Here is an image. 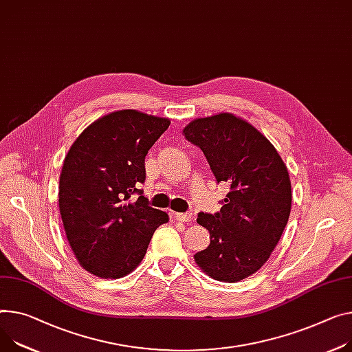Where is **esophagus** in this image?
<instances>
[{
    "label": "esophagus",
    "mask_w": 352,
    "mask_h": 352,
    "mask_svg": "<svg viewBox=\"0 0 352 352\" xmlns=\"http://www.w3.org/2000/svg\"><path fill=\"white\" fill-rule=\"evenodd\" d=\"M175 220L182 223H188L193 220V215L190 212H175Z\"/></svg>",
    "instance_id": "34e87169"
}]
</instances>
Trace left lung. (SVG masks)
Masks as SVG:
<instances>
[{
    "mask_svg": "<svg viewBox=\"0 0 352 352\" xmlns=\"http://www.w3.org/2000/svg\"><path fill=\"white\" fill-rule=\"evenodd\" d=\"M183 135L200 146L217 182L231 186L220 212L199 214L197 223L210 232V244L195 261L215 280L239 282L265 265L287 224V168L261 131L231 113L196 118Z\"/></svg>",
    "mask_w": 352,
    "mask_h": 352,
    "instance_id": "obj_1",
    "label": "left lung"
}]
</instances>
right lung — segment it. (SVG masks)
<instances>
[{
    "instance_id": "right-lung-1",
    "label": "right lung",
    "mask_w": 352,
    "mask_h": 352,
    "mask_svg": "<svg viewBox=\"0 0 352 352\" xmlns=\"http://www.w3.org/2000/svg\"><path fill=\"white\" fill-rule=\"evenodd\" d=\"M169 118L120 110L91 122L70 146L59 177V211L69 245L91 275L120 279L146 254L155 230L169 221L140 196L145 156Z\"/></svg>"
}]
</instances>
